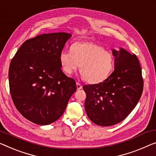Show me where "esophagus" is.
<instances>
[{
    "label": "esophagus",
    "mask_w": 156,
    "mask_h": 156,
    "mask_svg": "<svg viewBox=\"0 0 156 156\" xmlns=\"http://www.w3.org/2000/svg\"><path fill=\"white\" fill-rule=\"evenodd\" d=\"M76 86H77V90H80L83 88V86L79 83H76Z\"/></svg>",
    "instance_id": "esophagus-1"
}]
</instances>
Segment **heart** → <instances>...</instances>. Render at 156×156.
I'll return each mask as SVG.
<instances>
[{
    "mask_svg": "<svg viewBox=\"0 0 156 156\" xmlns=\"http://www.w3.org/2000/svg\"><path fill=\"white\" fill-rule=\"evenodd\" d=\"M71 52L62 51L59 60L62 70L71 75L79 68L85 80L92 84L103 82L112 72L114 57L110 52L90 41L76 42Z\"/></svg>",
    "mask_w": 156,
    "mask_h": 156,
    "instance_id": "1",
    "label": "heart"
}]
</instances>
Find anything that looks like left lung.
<instances>
[{
    "mask_svg": "<svg viewBox=\"0 0 156 156\" xmlns=\"http://www.w3.org/2000/svg\"><path fill=\"white\" fill-rule=\"evenodd\" d=\"M114 71L98 84L85 85V108L91 121L107 127L122 121L135 108L143 92L140 64L124 48L113 49Z\"/></svg>",
    "mask_w": 156,
    "mask_h": 156,
    "instance_id": "8db88e82",
    "label": "left lung"
}]
</instances>
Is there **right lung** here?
Wrapping results in <instances>:
<instances>
[{"instance_id": "1", "label": "right lung", "mask_w": 156, "mask_h": 156, "mask_svg": "<svg viewBox=\"0 0 156 156\" xmlns=\"http://www.w3.org/2000/svg\"><path fill=\"white\" fill-rule=\"evenodd\" d=\"M71 34H44L27 40L12 58L9 85L14 104L35 124L50 125L63 114L76 81L62 71L59 54Z\"/></svg>"}]
</instances>
